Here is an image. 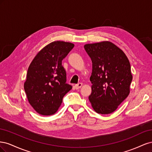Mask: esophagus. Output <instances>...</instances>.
Segmentation results:
<instances>
[{"label": "esophagus", "mask_w": 152, "mask_h": 152, "mask_svg": "<svg viewBox=\"0 0 152 152\" xmlns=\"http://www.w3.org/2000/svg\"><path fill=\"white\" fill-rule=\"evenodd\" d=\"M82 86V83H79V84H75V87L76 89H80Z\"/></svg>", "instance_id": "esophagus-1"}]
</instances>
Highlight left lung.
Wrapping results in <instances>:
<instances>
[{
    "label": "left lung",
    "instance_id": "1",
    "mask_svg": "<svg viewBox=\"0 0 152 152\" xmlns=\"http://www.w3.org/2000/svg\"><path fill=\"white\" fill-rule=\"evenodd\" d=\"M84 49L93 63L89 102L98 113H111L129 94L132 80L129 61L109 41L87 44Z\"/></svg>",
    "mask_w": 152,
    "mask_h": 152
}]
</instances>
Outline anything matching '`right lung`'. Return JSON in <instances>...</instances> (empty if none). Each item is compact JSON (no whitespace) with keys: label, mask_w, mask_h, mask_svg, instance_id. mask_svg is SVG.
<instances>
[{"label":"right lung","mask_w":152,"mask_h":152,"mask_svg":"<svg viewBox=\"0 0 152 152\" xmlns=\"http://www.w3.org/2000/svg\"><path fill=\"white\" fill-rule=\"evenodd\" d=\"M73 47L70 42L54 41L41 49L30 63L24 89L29 103L38 113H56L64 96L72 89L66 83L62 60Z\"/></svg>","instance_id":"right-lung-1"}]
</instances>
